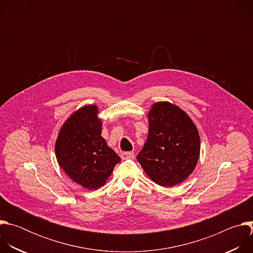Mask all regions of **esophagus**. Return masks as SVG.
<instances>
[{
	"mask_svg": "<svg viewBox=\"0 0 253 253\" xmlns=\"http://www.w3.org/2000/svg\"><path fill=\"white\" fill-rule=\"evenodd\" d=\"M133 157H134V153L133 152H122L121 153V158L123 160L130 159V158H133Z\"/></svg>",
	"mask_w": 253,
	"mask_h": 253,
	"instance_id": "esophagus-1",
	"label": "esophagus"
}]
</instances>
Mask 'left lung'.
<instances>
[{
    "label": "left lung",
    "mask_w": 253,
    "mask_h": 253,
    "mask_svg": "<svg viewBox=\"0 0 253 253\" xmlns=\"http://www.w3.org/2000/svg\"><path fill=\"white\" fill-rule=\"evenodd\" d=\"M149 132L137 160L156 184L172 187L193 172L200 153L198 130L190 117L169 102L153 104Z\"/></svg>",
    "instance_id": "1"
}]
</instances>
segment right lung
Wrapping results in <instances>:
<instances>
[{"instance_id": "add662e5", "label": "right lung", "mask_w": 253, "mask_h": 253, "mask_svg": "<svg viewBox=\"0 0 253 253\" xmlns=\"http://www.w3.org/2000/svg\"><path fill=\"white\" fill-rule=\"evenodd\" d=\"M101 132L98 107L87 105L66 120L55 144L60 167L73 181L89 190L103 186L121 161Z\"/></svg>"}]
</instances>
